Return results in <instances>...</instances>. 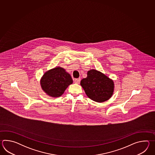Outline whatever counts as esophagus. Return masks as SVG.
<instances>
[{
	"mask_svg": "<svg viewBox=\"0 0 155 155\" xmlns=\"http://www.w3.org/2000/svg\"><path fill=\"white\" fill-rule=\"evenodd\" d=\"M80 82V79L79 78V79H75L74 80V82L75 83H76V84H79Z\"/></svg>",
	"mask_w": 155,
	"mask_h": 155,
	"instance_id": "1",
	"label": "esophagus"
}]
</instances>
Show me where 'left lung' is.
Returning <instances> with one entry per match:
<instances>
[{
  "label": "left lung",
  "mask_w": 155,
  "mask_h": 155,
  "mask_svg": "<svg viewBox=\"0 0 155 155\" xmlns=\"http://www.w3.org/2000/svg\"><path fill=\"white\" fill-rule=\"evenodd\" d=\"M80 85L86 95L97 102L108 100L112 96L114 90L113 80L96 70L88 71L87 78L81 80Z\"/></svg>",
  "instance_id": "obj_1"
}]
</instances>
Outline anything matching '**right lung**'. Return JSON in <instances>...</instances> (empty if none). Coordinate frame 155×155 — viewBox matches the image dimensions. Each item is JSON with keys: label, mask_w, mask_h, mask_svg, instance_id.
<instances>
[{"label": "right lung", "mask_w": 155, "mask_h": 155, "mask_svg": "<svg viewBox=\"0 0 155 155\" xmlns=\"http://www.w3.org/2000/svg\"><path fill=\"white\" fill-rule=\"evenodd\" d=\"M73 82L71 76L65 70L61 67H56L44 73L40 80V85L47 95L58 97L63 95Z\"/></svg>", "instance_id": "1"}]
</instances>
